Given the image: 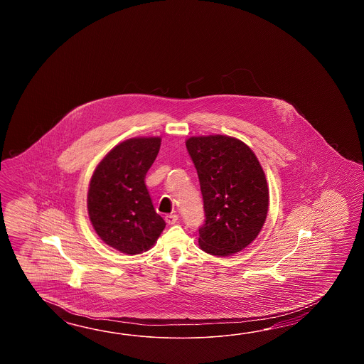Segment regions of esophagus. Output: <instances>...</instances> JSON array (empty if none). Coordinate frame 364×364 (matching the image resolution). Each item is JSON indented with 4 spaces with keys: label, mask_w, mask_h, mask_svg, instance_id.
<instances>
[{
    "label": "esophagus",
    "mask_w": 364,
    "mask_h": 364,
    "mask_svg": "<svg viewBox=\"0 0 364 364\" xmlns=\"http://www.w3.org/2000/svg\"><path fill=\"white\" fill-rule=\"evenodd\" d=\"M165 221H166V224L168 225L177 224L178 215H168V216H165Z\"/></svg>",
    "instance_id": "34e87169"
}]
</instances>
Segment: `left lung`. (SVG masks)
Masks as SVG:
<instances>
[{"mask_svg":"<svg viewBox=\"0 0 364 364\" xmlns=\"http://www.w3.org/2000/svg\"><path fill=\"white\" fill-rule=\"evenodd\" d=\"M186 147L204 200L199 246L210 255H234L263 229L269 207L263 168L246 143L228 135L190 136Z\"/></svg>","mask_w":364,"mask_h":364,"instance_id":"8db88e82","label":"left lung"}]
</instances>
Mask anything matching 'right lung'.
<instances>
[{
    "mask_svg": "<svg viewBox=\"0 0 364 364\" xmlns=\"http://www.w3.org/2000/svg\"><path fill=\"white\" fill-rule=\"evenodd\" d=\"M160 146V136L124 140L102 157L90 181L87 209L93 229L126 255L152 248L165 228L144 183Z\"/></svg>",
    "mask_w": 364,
    "mask_h": 364,
    "instance_id": "add662e5",
    "label": "right lung"
}]
</instances>
